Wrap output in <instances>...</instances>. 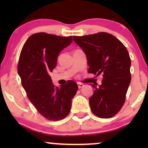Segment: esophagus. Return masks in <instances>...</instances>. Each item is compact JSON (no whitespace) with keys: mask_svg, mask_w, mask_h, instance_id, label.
<instances>
[{"mask_svg":"<svg viewBox=\"0 0 148 148\" xmlns=\"http://www.w3.org/2000/svg\"><path fill=\"white\" fill-rule=\"evenodd\" d=\"M77 86H78V88L80 89V88H82L83 87H84V84H81V83H77Z\"/></svg>","mask_w":148,"mask_h":148,"instance_id":"esophagus-1","label":"esophagus"}]
</instances>
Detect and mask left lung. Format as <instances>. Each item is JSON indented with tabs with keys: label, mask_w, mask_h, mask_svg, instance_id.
Masks as SVG:
<instances>
[{
	"label": "left lung",
	"mask_w": 148,
	"mask_h": 148,
	"mask_svg": "<svg viewBox=\"0 0 148 148\" xmlns=\"http://www.w3.org/2000/svg\"><path fill=\"white\" fill-rule=\"evenodd\" d=\"M86 55L88 72L102 75V84L94 88L89 99L92 112L102 119L114 116L124 104L131 82V59L120 40L106 32L74 36Z\"/></svg>",
	"instance_id": "1"
}]
</instances>
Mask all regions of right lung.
I'll return each instance as SVG.
<instances>
[{
  "label": "right lung",
  "mask_w": 148,
  "mask_h": 148,
  "mask_svg": "<svg viewBox=\"0 0 148 148\" xmlns=\"http://www.w3.org/2000/svg\"><path fill=\"white\" fill-rule=\"evenodd\" d=\"M72 41V36L34 34L25 42L20 54L17 71L22 86L30 102L48 120L65 118L78 90L77 84L71 80L65 86H54L49 75L55 68L58 54Z\"/></svg>",
  "instance_id": "obj_1"
}]
</instances>
